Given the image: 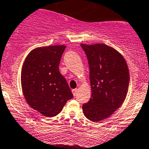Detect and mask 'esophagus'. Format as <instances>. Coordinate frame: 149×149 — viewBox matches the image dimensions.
I'll use <instances>...</instances> for the list:
<instances>
[{"mask_svg":"<svg viewBox=\"0 0 149 149\" xmlns=\"http://www.w3.org/2000/svg\"><path fill=\"white\" fill-rule=\"evenodd\" d=\"M78 92V89H72V92H73V96H76V93Z\"/></svg>","mask_w":149,"mask_h":149,"instance_id":"esophagus-1","label":"esophagus"}]
</instances>
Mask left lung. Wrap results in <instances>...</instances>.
I'll list each match as a JSON object with an SVG mask.
<instances>
[{"label": "left lung", "mask_w": 149, "mask_h": 149, "mask_svg": "<svg viewBox=\"0 0 149 149\" xmlns=\"http://www.w3.org/2000/svg\"><path fill=\"white\" fill-rule=\"evenodd\" d=\"M88 59L92 96L82 106L84 116L99 122L113 114L126 98L130 84L127 64L117 50L104 44H81Z\"/></svg>", "instance_id": "left-lung-1"}]
</instances>
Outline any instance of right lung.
Here are the masks:
<instances>
[{"mask_svg":"<svg viewBox=\"0 0 149 149\" xmlns=\"http://www.w3.org/2000/svg\"><path fill=\"white\" fill-rule=\"evenodd\" d=\"M66 46L37 47L24 60L21 72L23 95L33 109L46 117L61 112L73 95L59 64Z\"/></svg>","mask_w":149,"mask_h":149,"instance_id":"right-lung-1","label":"right lung"}]
</instances>
